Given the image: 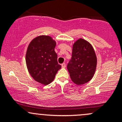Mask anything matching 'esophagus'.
Segmentation results:
<instances>
[{
    "instance_id": "esophagus-1",
    "label": "esophagus",
    "mask_w": 122,
    "mask_h": 122,
    "mask_svg": "<svg viewBox=\"0 0 122 122\" xmlns=\"http://www.w3.org/2000/svg\"><path fill=\"white\" fill-rule=\"evenodd\" d=\"M61 66H62V68H65L66 67V64L65 63H63V64H62V65H61Z\"/></svg>"
}]
</instances>
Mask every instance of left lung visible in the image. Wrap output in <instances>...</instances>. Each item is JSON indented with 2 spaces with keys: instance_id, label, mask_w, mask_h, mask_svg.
I'll return each mask as SVG.
<instances>
[{
  "instance_id": "obj_1",
  "label": "left lung",
  "mask_w": 122,
  "mask_h": 122,
  "mask_svg": "<svg viewBox=\"0 0 122 122\" xmlns=\"http://www.w3.org/2000/svg\"><path fill=\"white\" fill-rule=\"evenodd\" d=\"M97 66V57L93 46L84 39L79 38L73 44L72 58L67 66L72 81L76 85L89 82Z\"/></svg>"
}]
</instances>
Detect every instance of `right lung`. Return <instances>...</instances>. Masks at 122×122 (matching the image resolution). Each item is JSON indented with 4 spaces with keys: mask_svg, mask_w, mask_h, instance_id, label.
Masks as SVG:
<instances>
[{
    "mask_svg": "<svg viewBox=\"0 0 122 122\" xmlns=\"http://www.w3.org/2000/svg\"><path fill=\"white\" fill-rule=\"evenodd\" d=\"M56 42L49 36L41 35L34 38L28 46L26 63L31 76L42 85L54 80L61 66L57 62L54 51Z\"/></svg>",
    "mask_w": 122,
    "mask_h": 122,
    "instance_id": "add662e5",
    "label": "right lung"
}]
</instances>
